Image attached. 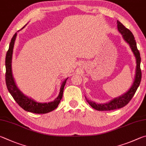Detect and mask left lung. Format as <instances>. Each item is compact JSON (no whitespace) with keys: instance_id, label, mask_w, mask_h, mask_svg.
<instances>
[{"instance_id":"left-lung-1","label":"left lung","mask_w":146,"mask_h":146,"mask_svg":"<svg viewBox=\"0 0 146 146\" xmlns=\"http://www.w3.org/2000/svg\"><path fill=\"white\" fill-rule=\"evenodd\" d=\"M117 28L119 33L122 35V37L124 40L131 47L132 52H133L134 55L136 58L137 61V66H136V74L135 76V80L133 83L132 84L131 87L129 88V90L125 93L122 96H119V98H115L113 100H111L108 103L105 104H98L95 102L91 101L88 100V99H86V101L93 108L97 110L98 111H109L113 110H116L119 108H121L128 104L129 102L131 101L133 97L135 95V92L139 87L142 78V72L140 69V61H141V58H140V55L139 50H138L137 47V43L135 40L134 36L132 34V33L130 31L127 29L124 25L117 20Z\"/></svg>"}]
</instances>
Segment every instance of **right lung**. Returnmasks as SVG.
Wrapping results in <instances>:
<instances>
[{
	"label": "right lung",
	"instance_id": "add662e5",
	"mask_svg": "<svg viewBox=\"0 0 146 146\" xmlns=\"http://www.w3.org/2000/svg\"><path fill=\"white\" fill-rule=\"evenodd\" d=\"M24 25L21 29L25 27ZM20 29V30H21ZM20 31V30H19ZM17 33H16L11 38V42L9 43V49L7 50L6 56V83L9 92L11 94L15 101L17 102L18 104L23 108L24 110L34 113H47L51 111L55 110L57 108L58 104L62 99L63 89L65 87V83L68 78L63 81L61 85L60 94H59L57 98H56L54 101L50 103H38L35 101L34 99L29 98V97L25 96L21 91H20L16 85L15 82L14 78L13 77L12 70H11V62H12V55L13 51V47L15 39H16Z\"/></svg>",
	"mask_w": 146,
	"mask_h": 146
}]
</instances>
